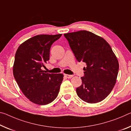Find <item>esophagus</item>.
Here are the masks:
<instances>
[{
    "label": "esophagus",
    "instance_id": "obj_1",
    "mask_svg": "<svg viewBox=\"0 0 131 131\" xmlns=\"http://www.w3.org/2000/svg\"><path fill=\"white\" fill-rule=\"evenodd\" d=\"M64 75H65V76L66 77V78H68V79L72 78V77L73 76V75H70V74H65Z\"/></svg>",
    "mask_w": 131,
    "mask_h": 131
}]
</instances>
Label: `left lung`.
I'll use <instances>...</instances> for the list:
<instances>
[{
  "label": "left lung",
  "instance_id": "1",
  "mask_svg": "<svg viewBox=\"0 0 131 131\" xmlns=\"http://www.w3.org/2000/svg\"><path fill=\"white\" fill-rule=\"evenodd\" d=\"M78 62L86 63L77 94L88 103L100 102L115 86L119 63L104 39L86 30L64 34Z\"/></svg>",
  "mask_w": 131,
  "mask_h": 131
}]
</instances>
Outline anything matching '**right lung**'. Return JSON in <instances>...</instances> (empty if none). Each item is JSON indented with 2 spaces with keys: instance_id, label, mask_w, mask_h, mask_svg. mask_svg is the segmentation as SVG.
<instances>
[{
  "instance_id": "add662e5",
  "label": "right lung",
  "mask_w": 131,
  "mask_h": 131,
  "mask_svg": "<svg viewBox=\"0 0 131 131\" xmlns=\"http://www.w3.org/2000/svg\"><path fill=\"white\" fill-rule=\"evenodd\" d=\"M61 36L37 35L22 43L16 51L14 79L25 96L37 104L51 103L59 93L63 74L45 73L41 68L49 61L52 44Z\"/></svg>"
}]
</instances>
